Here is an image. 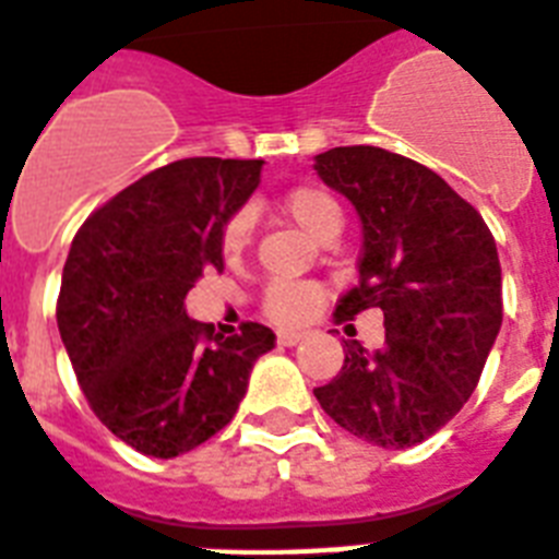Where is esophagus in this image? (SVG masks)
I'll list each match as a JSON object with an SVG mask.
<instances>
[{
  "mask_svg": "<svg viewBox=\"0 0 559 559\" xmlns=\"http://www.w3.org/2000/svg\"><path fill=\"white\" fill-rule=\"evenodd\" d=\"M304 337H307V332H278V344L295 346V344H301Z\"/></svg>",
  "mask_w": 559,
  "mask_h": 559,
  "instance_id": "esophagus-1",
  "label": "esophagus"
}]
</instances>
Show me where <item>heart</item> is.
<instances>
[{
  "instance_id": "1",
  "label": "heart",
  "mask_w": 559,
  "mask_h": 559,
  "mask_svg": "<svg viewBox=\"0 0 559 559\" xmlns=\"http://www.w3.org/2000/svg\"><path fill=\"white\" fill-rule=\"evenodd\" d=\"M284 210L304 233L323 241L341 233L344 215L337 201L330 192L321 187H295L284 195ZM252 238V210L241 207L229 215L227 224L222 229V250L227 258H236L247 250V243ZM321 287L316 284H301V281H272L264 293V312L275 323L293 326V323H304L316 316L321 307Z\"/></svg>"
}]
</instances>
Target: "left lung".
Masks as SVG:
<instances>
[{
    "mask_svg": "<svg viewBox=\"0 0 559 559\" xmlns=\"http://www.w3.org/2000/svg\"><path fill=\"white\" fill-rule=\"evenodd\" d=\"M316 173L360 222L358 284L335 321L383 312L386 346L346 344L321 409L372 447L409 449L472 397L503 323V278L489 227L424 164L381 147H332Z\"/></svg>",
    "mask_w": 559,
    "mask_h": 559,
    "instance_id": "obj_1",
    "label": "left lung"
}]
</instances>
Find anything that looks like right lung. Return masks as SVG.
<instances>
[{
  "instance_id": "right-lung-1",
  "label": "right lung",
  "mask_w": 559,
  "mask_h": 559,
  "mask_svg": "<svg viewBox=\"0 0 559 559\" xmlns=\"http://www.w3.org/2000/svg\"><path fill=\"white\" fill-rule=\"evenodd\" d=\"M264 162L181 158L147 173L82 224L62 272L56 323L91 409L150 457H178L233 420L264 323L233 337L192 321L185 298L224 270L222 229Z\"/></svg>"
}]
</instances>
